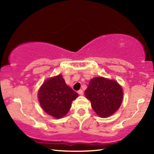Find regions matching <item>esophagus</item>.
Wrapping results in <instances>:
<instances>
[{
	"label": "esophagus",
	"mask_w": 154,
	"mask_h": 154,
	"mask_svg": "<svg viewBox=\"0 0 154 154\" xmlns=\"http://www.w3.org/2000/svg\"><path fill=\"white\" fill-rule=\"evenodd\" d=\"M78 94H79V95H83V91L82 90H79L78 91Z\"/></svg>",
	"instance_id": "34e87169"
}]
</instances>
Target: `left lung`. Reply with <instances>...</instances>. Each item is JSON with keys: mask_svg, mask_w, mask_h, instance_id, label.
Returning <instances> with one entry per match:
<instances>
[{"mask_svg": "<svg viewBox=\"0 0 154 154\" xmlns=\"http://www.w3.org/2000/svg\"><path fill=\"white\" fill-rule=\"evenodd\" d=\"M123 90L115 80L102 77L90 80L85 95L91 102L96 113L101 118L111 116L120 106L123 99Z\"/></svg>", "mask_w": 154, "mask_h": 154, "instance_id": "8db88e82", "label": "left lung"}]
</instances>
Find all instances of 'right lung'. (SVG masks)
Here are the masks:
<instances>
[{"label":"right lung","mask_w":154,"mask_h":154,"mask_svg":"<svg viewBox=\"0 0 154 154\" xmlns=\"http://www.w3.org/2000/svg\"><path fill=\"white\" fill-rule=\"evenodd\" d=\"M78 94L65 83L61 75L45 81L38 92V98L45 113L56 119L63 118Z\"/></svg>","instance_id":"right-lung-1"}]
</instances>
